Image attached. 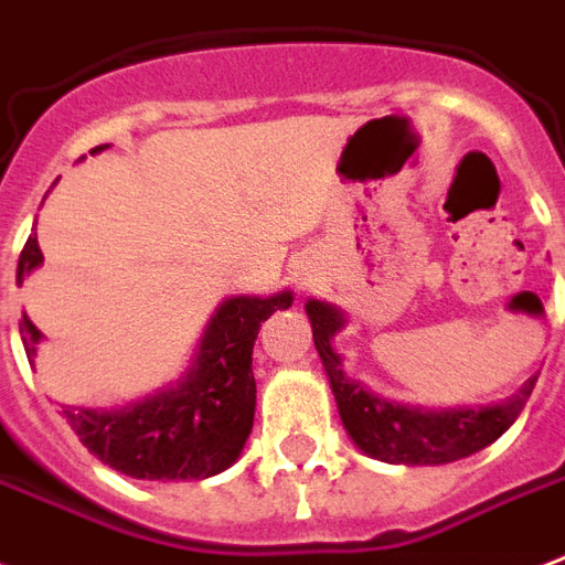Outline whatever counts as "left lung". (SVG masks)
I'll return each mask as SVG.
<instances>
[{
  "label": "left lung",
  "instance_id": "obj_1",
  "mask_svg": "<svg viewBox=\"0 0 565 565\" xmlns=\"http://www.w3.org/2000/svg\"><path fill=\"white\" fill-rule=\"evenodd\" d=\"M305 310L349 437L361 451L386 463L439 466L481 451L516 422L536 384V377H527L516 395L490 407L425 411L411 404L386 402L343 372V358L334 349V337L345 326L343 313L319 299H310Z\"/></svg>",
  "mask_w": 565,
  "mask_h": 565
}]
</instances>
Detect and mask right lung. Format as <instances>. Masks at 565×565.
I'll list each match as a JSON object with an SVG mask.
<instances>
[{
	"instance_id": "obj_1",
	"label": "right lung",
	"mask_w": 565,
	"mask_h": 565,
	"mask_svg": "<svg viewBox=\"0 0 565 565\" xmlns=\"http://www.w3.org/2000/svg\"><path fill=\"white\" fill-rule=\"evenodd\" d=\"M108 146H96L102 152ZM43 264L38 234L22 246L17 264V284ZM292 292L234 296L225 299L204 328L193 366L167 390L146 395L140 402L110 411L70 407L66 422L73 425L84 446L102 463L143 481H202L225 472L239 457L255 422V349L260 322L275 310H287ZM22 345L34 363L40 331L25 313L20 322Z\"/></svg>"
}]
</instances>
